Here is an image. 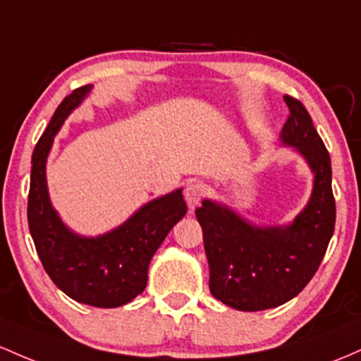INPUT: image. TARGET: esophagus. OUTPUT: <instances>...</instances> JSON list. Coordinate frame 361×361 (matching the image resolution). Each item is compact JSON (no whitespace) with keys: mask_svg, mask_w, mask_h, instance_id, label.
Segmentation results:
<instances>
[{"mask_svg":"<svg viewBox=\"0 0 361 361\" xmlns=\"http://www.w3.org/2000/svg\"><path fill=\"white\" fill-rule=\"evenodd\" d=\"M207 193V187H205L202 181H192L185 188V199L190 209H195L200 204V200L204 199V195Z\"/></svg>","mask_w":361,"mask_h":361,"instance_id":"obj_1","label":"esophagus"}]
</instances>
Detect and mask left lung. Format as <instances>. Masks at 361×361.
Returning a JSON list of instances; mask_svg holds the SVG:
<instances>
[{"label":"left lung","instance_id":"1","mask_svg":"<svg viewBox=\"0 0 361 361\" xmlns=\"http://www.w3.org/2000/svg\"><path fill=\"white\" fill-rule=\"evenodd\" d=\"M290 116L283 144L298 150L314 171L308 204L291 224L255 226L228 205L202 202L195 211L209 260L214 298L241 312H259L290 302L310 283L334 233L331 157L310 114L298 99L284 96Z\"/></svg>","mask_w":361,"mask_h":361}]
</instances>
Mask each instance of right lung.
Instances as JSON below:
<instances>
[{"mask_svg": "<svg viewBox=\"0 0 361 361\" xmlns=\"http://www.w3.org/2000/svg\"><path fill=\"white\" fill-rule=\"evenodd\" d=\"M92 85L75 89L54 111L32 154L27 219L42 267L65 295L90 307L114 308L132 302L147 286L150 259L187 214L181 188L142 205L113 231L85 238L63 224L51 205L46 159L54 135Z\"/></svg>", "mask_w": 361, "mask_h": 361, "instance_id": "right-lung-1", "label": "right lung"}]
</instances>
